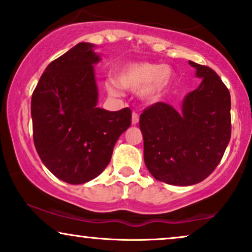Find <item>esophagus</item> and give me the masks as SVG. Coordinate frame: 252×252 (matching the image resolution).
Listing matches in <instances>:
<instances>
[{"label":"esophagus","instance_id":"esophagus-1","mask_svg":"<svg viewBox=\"0 0 252 252\" xmlns=\"http://www.w3.org/2000/svg\"><path fill=\"white\" fill-rule=\"evenodd\" d=\"M139 123V114L136 112L132 113V124L133 125H136Z\"/></svg>","mask_w":252,"mask_h":252}]
</instances>
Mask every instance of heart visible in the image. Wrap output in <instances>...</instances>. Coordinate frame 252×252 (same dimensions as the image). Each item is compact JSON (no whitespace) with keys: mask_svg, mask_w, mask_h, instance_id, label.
<instances>
[{"mask_svg":"<svg viewBox=\"0 0 252 252\" xmlns=\"http://www.w3.org/2000/svg\"><path fill=\"white\" fill-rule=\"evenodd\" d=\"M171 80L169 68L150 62H136L124 66L117 73V82L120 87L129 91L141 90V94L148 100H156L162 96ZM113 80L106 82L109 94L118 96L119 86Z\"/></svg>","mask_w":252,"mask_h":252,"instance_id":"obj_1","label":"heart"}]
</instances>
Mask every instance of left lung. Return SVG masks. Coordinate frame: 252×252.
Instances as JSON below:
<instances>
[{
	"label": "left lung",
	"mask_w": 252,
	"mask_h": 252,
	"mask_svg": "<svg viewBox=\"0 0 252 252\" xmlns=\"http://www.w3.org/2000/svg\"><path fill=\"white\" fill-rule=\"evenodd\" d=\"M189 63L202 81L186 94L181 112L158 102L143 110L139 122L147 169L158 181L176 186L207 178L231 135L229 90L212 68Z\"/></svg>",
	"instance_id": "8db88e82"
}]
</instances>
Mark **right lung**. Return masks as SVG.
Returning <instances> with one entry per match:
<instances>
[{
	"mask_svg": "<svg viewBox=\"0 0 252 252\" xmlns=\"http://www.w3.org/2000/svg\"><path fill=\"white\" fill-rule=\"evenodd\" d=\"M94 45L80 42L46 67L32 94L33 141L39 158L59 179L83 184L111 161L117 140L132 124V111L97 107Z\"/></svg>",
	"mask_w": 252,
	"mask_h": 252,
	"instance_id": "right-lung-1",
	"label": "right lung"
}]
</instances>
